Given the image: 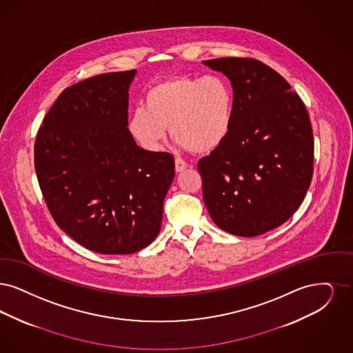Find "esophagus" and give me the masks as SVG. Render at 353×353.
Instances as JSON below:
<instances>
[{
	"label": "esophagus",
	"instance_id": "obj_1",
	"mask_svg": "<svg viewBox=\"0 0 353 353\" xmlns=\"http://www.w3.org/2000/svg\"><path fill=\"white\" fill-rule=\"evenodd\" d=\"M187 168H188V163L184 162L183 159H179V158L175 159V171L176 172H182Z\"/></svg>",
	"mask_w": 353,
	"mask_h": 353
}]
</instances>
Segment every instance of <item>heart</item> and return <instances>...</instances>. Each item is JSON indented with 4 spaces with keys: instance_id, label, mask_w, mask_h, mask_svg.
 I'll return each instance as SVG.
<instances>
[{
    "instance_id": "1",
    "label": "heart",
    "mask_w": 353,
    "mask_h": 353,
    "mask_svg": "<svg viewBox=\"0 0 353 353\" xmlns=\"http://www.w3.org/2000/svg\"><path fill=\"white\" fill-rule=\"evenodd\" d=\"M233 117V92L225 79L174 77L152 85L145 108L133 110L129 132L150 152L171 136L194 153H211L228 136Z\"/></svg>"
}]
</instances>
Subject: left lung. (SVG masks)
<instances>
[{"label": "left lung", "instance_id": "obj_1", "mask_svg": "<svg viewBox=\"0 0 353 353\" xmlns=\"http://www.w3.org/2000/svg\"><path fill=\"white\" fill-rule=\"evenodd\" d=\"M204 65L233 90L225 141L198 163L205 207L219 228L253 237L288 221L312 178L310 117L292 85L256 59L220 58Z\"/></svg>", "mask_w": 353, "mask_h": 353}]
</instances>
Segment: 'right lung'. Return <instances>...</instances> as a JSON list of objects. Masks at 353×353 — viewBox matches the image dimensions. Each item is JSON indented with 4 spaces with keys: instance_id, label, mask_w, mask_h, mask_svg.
<instances>
[{
    "instance_id": "obj_1",
    "label": "right lung",
    "mask_w": 353,
    "mask_h": 353,
    "mask_svg": "<svg viewBox=\"0 0 353 353\" xmlns=\"http://www.w3.org/2000/svg\"><path fill=\"white\" fill-rule=\"evenodd\" d=\"M136 74H103L65 88L34 146L37 178L55 223L101 254H130L153 243L174 179V157L139 148L128 129Z\"/></svg>"
}]
</instances>
